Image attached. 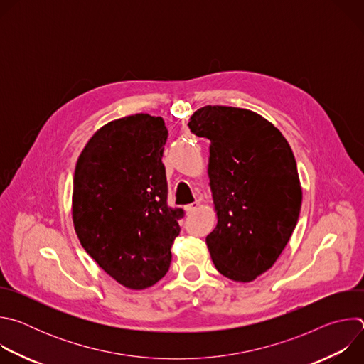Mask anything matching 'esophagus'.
I'll use <instances>...</instances> for the list:
<instances>
[{
	"label": "esophagus",
	"mask_w": 364,
	"mask_h": 364,
	"mask_svg": "<svg viewBox=\"0 0 364 364\" xmlns=\"http://www.w3.org/2000/svg\"><path fill=\"white\" fill-rule=\"evenodd\" d=\"M198 205H200V203H198V201H196V203H191V204L184 205V209H186V212H187V213H193V212H196V210L198 209Z\"/></svg>",
	"instance_id": "obj_1"
}]
</instances>
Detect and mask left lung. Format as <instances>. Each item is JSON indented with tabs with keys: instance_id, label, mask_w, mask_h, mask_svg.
Instances as JSON below:
<instances>
[{
	"instance_id": "left-lung-1",
	"label": "left lung",
	"mask_w": 364,
	"mask_h": 364,
	"mask_svg": "<svg viewBox=\"0 0 364 364\" xmlns=\"http://www.w3.org/2000/svg\"><path fill=\"white\" fill-rule=\"evenodd\" d=\"M188 128L210 141L212 261L226 278L250 282L272 268L296 226L302 190L294 152L278 128L242 108L203 107Z\"/></svg>"
}]
</instances>
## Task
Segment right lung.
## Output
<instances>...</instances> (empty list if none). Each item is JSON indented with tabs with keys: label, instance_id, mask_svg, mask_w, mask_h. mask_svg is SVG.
<instances>
[{
	"label": "right lung",
	"instance_id": "1",
	"mask_svg": "<svg viewBox=\"0 0 364 364\" xmlns=\"http://www.w3.org/2000/svg\"><path fill=\"white\" fill-rule=\"evenodd\" d=\"M164 119L129 115L103 125L79 155L73 178V223L85 250L121 285L145 289L171 264L183 209L167 203L161 161Z\"/></svg>",
	"mask_w": 364,
	"mask_h": 364
}]
</instances>
